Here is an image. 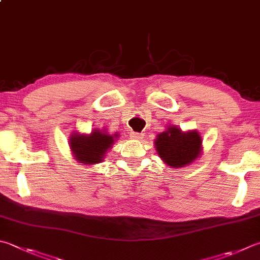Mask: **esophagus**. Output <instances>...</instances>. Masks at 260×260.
<instances>
[{"instance_id": "1", "label": "esophagus", "mask_w": 260, "mask_h": 260, "mask_svg": "<svg viewBox=\"0 0 260 260\" xmlns=\"http://www.w3.org/2000/svg\"><path fill=\"white\" fill-rule=\"evenodd\" d=\"M130 137H131V139L140 140V139H143L144 135H143V134H139V132H131V134H130Z\"/></svg>"}]
</instances>
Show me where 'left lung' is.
<instances>
[{
	"label": "left lung",
	"mask_w": 260,
	"mask_h": 260,
	"mask_svg": "<svg viewBox=\"0 0 260 260\" xmlns=\"http://www.w3.org/2000/svg\"><path fill=\"white\" fill-rule=\"evenodd\" d=\"M159 157L172 168H182L198 157L202 138L196 131L182 132L169 128L157 136L155 141Z\"/></svg>",
	"instance_id": "1"
}]
</instances>
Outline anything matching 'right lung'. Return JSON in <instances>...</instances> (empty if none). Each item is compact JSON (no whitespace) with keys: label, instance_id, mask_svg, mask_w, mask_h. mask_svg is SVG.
<instances>
[{"label":"right lung","instance_id":"add662e5","mask_svg":"<svg viewBox=\"0 0 260 260\" xmlns=\"http://www.w3.org/2000/svg\"><path fill=\"white\" fill-rule=\"evenodd\" d=\"M116 136H110L100 130H94L89 136L75 135L71 138L72 153L80 163H101L106 150L113 145Z\"/></svg>","mask_w":260,"mask_h":260}]
</instances>
